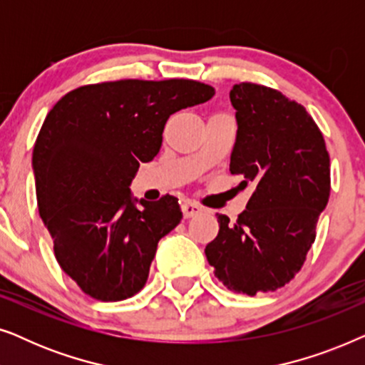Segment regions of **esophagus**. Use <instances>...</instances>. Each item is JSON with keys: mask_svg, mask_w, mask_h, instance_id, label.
I'll return each instance as SVG.
<instances>
[{"mask_svg": "<svg viewBox=\"0 0 365 365\" xmlns=\"http://www.w3.org/2000/svg\"><path fill=\"white\" fill-rule=\"evenodd\" d=\"M181 211H182V214H184V217L189 219V217L197 216V214H201L202 209L199 207L197 204H194V202H191V201H184V202L181 204Z\"/></svg>", "mask_w": 365, "mask_h": 365, "instance_id": "esophagus-1", "label": "esophagus"}]
</instances>
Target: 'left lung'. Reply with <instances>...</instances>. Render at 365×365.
<instances>
[{
	"instance_id": "left-lung-1",
	"label": "left lung",
	"mask_w": 365,
	"mask_h": 365,
	"mask_svg": "<svg viewBox=\"0 0 365 365\" xmlns=\"http://www.w3.org/2000/svg\"><path fill=\"white\" fill-rule=\"evenodd\" d=\"M229 98L237 121L229 171L254 191L234 224L216 214L219 232L204 252L229 291L256 296L301 271L331 194V161L302 104L254 83L234 84Z\"/></svg>"
}]
</instances>
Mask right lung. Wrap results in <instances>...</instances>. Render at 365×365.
Segmentation results:
<instances>
[{
    "instance_id": "obj_1",
    "label": "right lung",
    "mask_w": 365,
    "mask_h": 365,
    "mask_svg": "<svg viewBox=\"0 0 365 365\" xmlns=\"http://www.w3.org/2000/svg\"><path fill=\"white\" fill-rule=\"evenodd\" d=\"M212 96L192 79H121L73 89L48 113L33 149L39 216L84 294L116 302L144 287L182 212L169 194L138 207L129 184L161 149L168 118Z\"/></svg>"
}]
</instances>
